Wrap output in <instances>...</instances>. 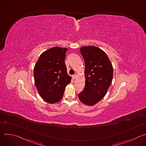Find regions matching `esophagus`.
Here are the masks:
<instances>
[{"instance_id":"obj_1","label":"esophagus","mask_w":146,"mask_h":146,"mask_svg":"<svg viewBox=\"0 0 146 146\" xmlns=\"http://www.w3.org/2000/svg\"><path fill=\"white\" fill-rule=\"evenodd\" d=\"M76 77H77V74H74V75L72 76V77H73V79H75V78H76Z\"/></svg>"}]
</instances>
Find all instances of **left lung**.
Masks as SVG:
<instances>
[{"mask_svg": "<svg viewBox=\"0 0 146 146\" xmlns=\"http://www.w3.org/2000/svg\"><path fill=\"white\" fill-rule=\"evenodd\" d=\"M85 61V87L79 94L80 100L93 106L105 96L110 86L113 75L112 64L103 50L95 46L80 48Z\"/></svg>", "mask_w": 146, "mask_h": 146, "instance_id": "obj_1", "label": "left lung"}]
</instances>
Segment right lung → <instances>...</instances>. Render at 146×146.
I'll return each mask as SVG.
<instances>
[{
	"instance_id": "add662e5",
	"label": "right lung",
	"mask_w": 146,
	"mask_h": 146,
	"mask_svg": "<svg viewBox=\"0 0 146 146\" xmlns=\"http://www.w3.org/2000/svg\"><path fill=\"white\" fill-rule=\"evenodd\" d=\"M67 50L58 47L50 48L40 55L35 66V86L40 96L49 103L60 101L70 82L65 62Z\"/></svg>"
}]
</instances>
